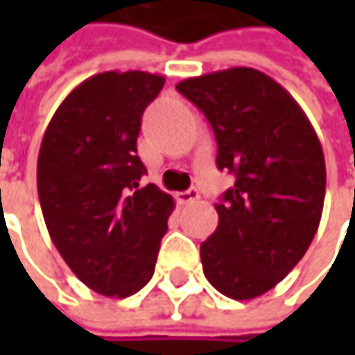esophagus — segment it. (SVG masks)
Masks as SVG:
<instances>
[{
  "mask_svg": "<svg viewBox=\"0 0 355 355\" xmlns=\"http://www.w3.org/2000/svg\"><path fill=\"white\" fill-rule=\"evenodd\" d=\"M175 198H178V201H180V203L187 205V203H193V201H198L199 191L196 189V187H189L187 191H180V193L175 196Z\"/></svg>",
  "mask_w": 355,
  "mask_h": 355,
  "instance_id": "1",
  "label": "esophagus"
}]
</instances>
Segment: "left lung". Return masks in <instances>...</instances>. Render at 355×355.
Instances as JSON below:
<instances>
[{
	"label": "left lung",
	"mask_w": 355,
	"mask_h": 355,
	"mask_svg": "<svg viewBox=\"0 0 355 355\" xmlns=\"http://www.w3.org/2000/svg\"><path fill=\"white\" fill-rule=\"evenodd\" d=\"M175 89L217 140V168L235 173L217 229L201 243L203 275L221 294L251 300L275 288L308 251L326 193L322 144L304 110L270 76L233 67Z\"/></svg>",
	"instance_id": "obj_1"
}]
</instances>
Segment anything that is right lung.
<instances>
[{
	"label": "right lung",
	"mask_w": 355,
	"mask_h": 355,
	"mask_svg": "<svg viewBox=\"0 0 355 355\" xmlns=\"http://www.w3.org/2000/svg\"><path fill=\"white\" fill-rule=\"evenodd\" d=\"M166 78L106 71L57 108L37 159V191L57 251L90 291L126 298L152 279L173 198L146 173L136 140Z\"/></svg>",
	"instance_id": "right-lung-1"
}]
</instances>
